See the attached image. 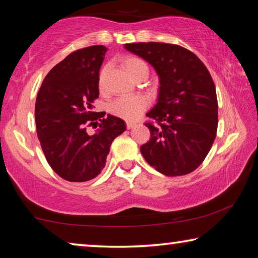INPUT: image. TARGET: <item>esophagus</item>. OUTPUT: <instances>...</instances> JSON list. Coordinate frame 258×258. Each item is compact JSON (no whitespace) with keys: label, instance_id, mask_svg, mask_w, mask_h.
<instances>
[{"label":"esophagus","instance_id":"1","mask_svg":"<svg viewBox=\"0 0 258 258\" xmlns=\"http://www.w3.org/2000/svg\"><path fill=\"white\" fill-rule=\"evenodd\" d=\"M137 125L134 123V121H126V127H127L128 130H131V128H133L134 126Z\"/></svg>","mask_w":258,"mask_h":258}]
</instances>
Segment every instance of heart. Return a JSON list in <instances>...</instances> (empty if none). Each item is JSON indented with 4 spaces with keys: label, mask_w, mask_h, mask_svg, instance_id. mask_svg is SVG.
I'll return each instance as SVG.
<instances>
[{
    "label": "heart",
    "mask_w": 258,
    "mask_h": 258,
    "mask_svg": "<svg viewBox=\"0 0 258 258\" xmlns=\"http://www.w3.org/2000/svg\"><path fill=\"white\" fill-rule=\"evenodd\" d=\"M124 68L126 69L131 76L134 80L142 75H148L149 68L147 62L143 59L135 55H128L123 60ZM107 67H103L99 74V86L100 89H103L104 80H106ZM149 100L147 97L141 94H132V95H123V97L117 98L115 101L110 104V111L113 115L120 117L123 119L134 120L138 117L142 115V112L146 110Z\"/></svg>",
    "instance_id": "heart-1"
}]
</instances>
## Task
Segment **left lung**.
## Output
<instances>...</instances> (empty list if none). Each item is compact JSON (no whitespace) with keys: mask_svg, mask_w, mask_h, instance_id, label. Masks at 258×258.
<instances>
[{"mask_svg":"<svg viewBox=\"0 0 258 258\" xmlns=\"http://www.w3.org/2000/svg\"><path fill=\"white\" fill-rule=\"evenodd\" d=\"M124 47L149 62L159 77L157 103L147 116L151 137L142 156L166 176L194 172L206 158L217 131V98L212 76L197 55L167 43H130Z\"/></svg>","mask_w":258,"mask_h":258,"instance_id":"left-lung-1","label":"left lung"}]
</instances>
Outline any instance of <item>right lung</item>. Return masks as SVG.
<instances>
[{"label": "right lung", "instance_id": "1", "mask_svg": "<svg viewBox=\"0 0 258 258\" xmlns=\"http://www.w3.org/2000/svg\"><path fill=\"white\" fill-rule=\"evenodd\" d=\"M106 52V46L93 45L67 55L45 76L36 98L35 121L42 150L52 169L69 182L97 177L112 141L126 130L118 117L104 118L106 112L92 111ZM89 124L99 126L92 136L86 132Z\"/></svg>", "mask_w": 258, "mask_h": 258}]
</instances>
